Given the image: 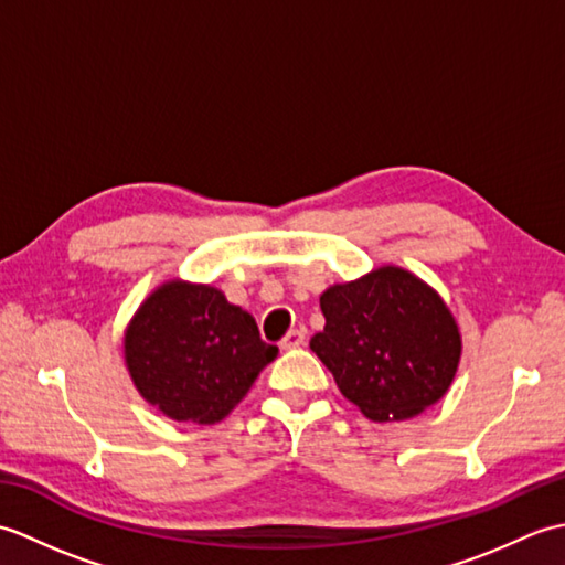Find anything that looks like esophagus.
Here are the masks:
<instances>
[{
  "instance_id": "esophagus-1",
  "label": "esophagus",
  "mask_w": 565,
  "mask_h": 565,
  "mask_svg": "<svg viewBox=\"0 0 565 565\" xmlns=\"http://www.w3.org/2000/svg\"><path fill=\"white\" fill-rule=\"evenodd\" d=\"M306 344V330H289L286 332V338L281 340V350H296V347H303Z\"/></svg>"
}]
</instances>
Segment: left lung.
<instances>
[{"instance_id":"8db88e82","label":"left lung","mask_w":565,"mask_h":565,"mask_svg":"<svg viewBox=\"0 0 565 565\" xmlns=\"http://www.w3.org/2000/svg\"><path fill=\"white\" fill-rule=\"evenodd\" d=\"M326 328L310 350L366 417L407 419L451 386L461 334L441 298L411 271L381 267L320 296Z\"/></svg>"}]
</instances>
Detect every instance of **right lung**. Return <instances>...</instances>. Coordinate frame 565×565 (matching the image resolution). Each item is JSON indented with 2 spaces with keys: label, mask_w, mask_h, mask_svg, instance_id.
I'll return each instance as SVG.
<instances>
[{
  "label": "right lung",
  "mask_w": 565,
  "mask_h": 565,
  "mask_svg": "<svg viewBox=\"0 0 565 565\" xmlns=\"http://www.w3.org/2000/svg\"><path fill=\"white\" fill-rule=\"evenodd\" d=\"M126 364L150 405L179 423L213 425L279 354L257 322L213 286H160L126 330Z\"/></svg>",
  "instance_id": "obj_1"
}]
</instances>
